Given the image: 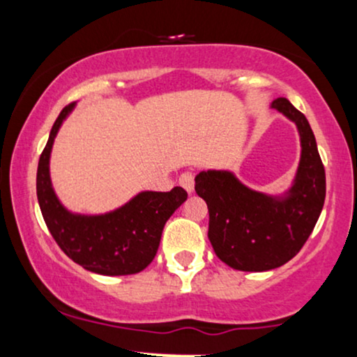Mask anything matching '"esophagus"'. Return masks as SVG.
Listing matches in <instances>:
<instances>
[{
  "instance_id": "esophagus-1",
  "label": "esophagus",
  "mask_w": 357,
  "mask_h": 357,
  "mask_svg": "<svg viewBox=\"0 0 357 357\" xmlns=\"http://www.w3.org/2000/svg\"><path fill=\"white\" fill-rule=\"evenodd\" d=\"M179 184L191 195L192 190H195V176H192V173H183L179 176Z\"/></svg>"
}]
</instances>
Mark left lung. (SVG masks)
<instances>
[{
  "label": "left lung",
  "mask_w": 357,
  "mask_h": 357,
  "mask_svg": "<svg viewBox=\"0 0 357 357\" xmlns=\"http://www.w3.org/2000/svg\"><path fill=\"white\" fill-rule=\"evenodd\" d=\"M270 107L292 121L301 137V161L289 190L282 195L255 191L227 169L202 171L195 178V190L210 211L213 250L241 272H267L296 257L326 199V171L309 121L282 97Z\"/></svg>",
  "instance_id": "obj_1"
}]
</instances>
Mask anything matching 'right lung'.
<instances>
[{
    "label": "right lung",
    "instance_id": "1",
    "mask_svg": "<svg viewBox=\"0 0 357 357\" xmlns=\"http://www.w3.org/2000/svg\"><path fill=\"white\" fill-rule=\"evenodd\" d=\"M75 105L73 102L61 110L40 155L36 171L40 210L52 236L75 264L100 275H132L154 260L162 228L186 202L188 192L179 186L167 192L141 191L117 210L102 215L67 210L53 190L50 155L56 134Z\"/></svg>",
    "mask_w": 357,
    "mask_h": 357
}]
</instances>
